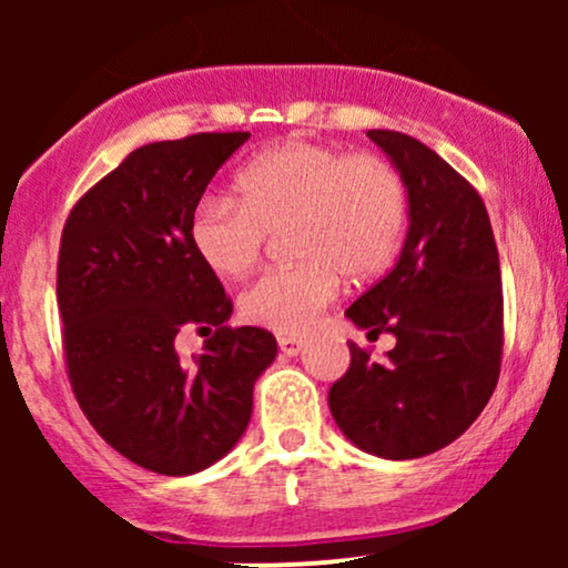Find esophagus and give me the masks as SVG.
Here are the masks:
<instances>
[{"label": "esophagus", "instance_id": "34e87169", "mask_svg": "<svg viewBox=\"0 0 568 568\" xmlns=\"http://www.w3.org/2000/svg\"><path fill=\"white\" fill-rule=\"evenodd\" d=\"M277 344H280V352L288 357L298 355V352L304 349V338H298V336H277Z\"/></svg>", "mask_w": 568, "mask_h": 568}]
</instances>
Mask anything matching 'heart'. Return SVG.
Listing matches in <instances>:
<instances>
[{
  "mask_svg": "<svg viewBox=\"0 0 568 568\" xmlns=\"http://www.w3.org/2000/svg\"><path fill=\"white\" fill-rule=\"evenodd\" d=\"M234 202L207 197L189 221V243L213 275L240 277L262 256L266 234L285 232L291 266L258 275L240 296L247 323L304 334L349 283L379 277L403 243L408 186L379 154H344L283 141L234 175Z\"/></svg>",
  "mask_w": 568,
  "mask_h": 568,
  "instance_id": "obj_1",
  "label": "heart"
}]
</instances>
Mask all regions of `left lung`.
Listing matches in <instances>:
<instances>
[{"label":"left lung","instance_id":"8db88e82","mask_svg":"<svg viewBox=\"0 0 568 568\" xmlns=\"http://www.w3.org/2000/svg\"><path fill=\"white\" fill-rule=\"evenodd\" d=\"M408 186L400 258L344 315L368 338L393 334L387 361L349 342L328 406L338 429L382 459H419L478 419L499 379L505 312L491 221L467 179L422 141L368 130Z\"/></svg>","mask_w":568,"mask_h":568}]
</instances>
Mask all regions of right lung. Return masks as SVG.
Returning <instances> with one entry per match:
<instances>
[{
	"label": "right lung",
	"instance_id": "1",
	"mask_svg": "<svg viewBox=\"0 0 568 568\" xmlns=\"http://www.w3.org/2000/svg\"><path fill=\"white\" fill-rule=\"evenodd\" d=\"M251 133H197L130 152L71 207L58 251V312L71 389L114 452L160 475L211 467L245 433L270 331L230 328L232 298L189 243L211 179ZM210 333L184 364L179 329Z\"/></svg>",
	"mask_w": 568,
	"mask_h": 568
}]
</instances>
